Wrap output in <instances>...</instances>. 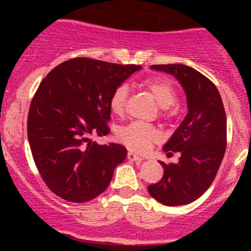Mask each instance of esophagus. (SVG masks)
<instances>
[{
    "mask_svg": "<svg viewBox=\"0 0 251 251\" xmlns=\"http://www.w3.org/2000/svg\"><path fill=\"white\" fill-rule=\"evenodd\" d=\"M127 159H128V160H131V161H142V160H143V158H142V156L136 155V154L132 153V151H128Z\"/></svg>",
    "mask_w": 251,
    "mask_h": 251,
    "instance_id": "esophagus-1",
    "label": "esophagus"
}]
</instances>
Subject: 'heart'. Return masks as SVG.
Segmentation results:
<instances>
[{"mask_svg":"<svg viewBox=\"0 0 251 251\" xmlns=\"http://www.w3.org/2000/svg\"><path fill=\"white\" fill-rule=\"evenodd\" d=\"M142 86L146 88L154 100H156L159 105L164 110H169L171 105L176 102V90L174 85L166 78L161 77H151L147 78L142 82ZM128 88L126 85H120L114 90L111 93L109 105L110 109L116 115H123L126 108L127 102ZM119 141L123 142L125 146H127L131 151H146L148 149L149 144L153 141L159 138V132L155 127L151 125H146L142 123H131L127 126L121 128L119 131Z\"/></svg>","mask_w":251,"mask_h":251,"instance_id":"obj_1","label":"heart"}]
</instances>
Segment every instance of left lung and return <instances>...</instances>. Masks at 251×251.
<instances>
[{
  "mask_svg": "<svg viewBox=\"0 0 251 251\" xmlns=\"http://www.w3.org/2000/svg\"><path fill=\"white\" fill-rule=\"evenodd\" d=\"M151 69L177 78L186 93L188 114L164 151H179L178 163L166 165L159 182L148 192L166 206H178L197 201L214 181L226 151L227 120L216 86L203 74L183 64L151 65Z\"/></svg>",
  "mask_w": 251,
  "mask_h": 251,
  "instance_id": "obj_1",
  "label": "left lung"
}]
</instances>
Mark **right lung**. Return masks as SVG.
I'll return each mask as SVG.
<instances>
[{
	"mask_svg": "<svg viewBox=\"0 0 251 251\" xmlns=\"http://www.w3.org/2000/svg\"><path fill=\"white\" fill-rule=\"evenodd\" d=\"M141 65L74 58L48 73L27 116V138L36 168L48 188L64 201L85 203L109 186L127 156L118 143L100 146L91 135L110 132V96Z\"/></svg>",
	"mask_w": 251,
	"mask_h": 251,
	"instance_id": "right-lung-1",
	"label": "right lung"
}]
</instances>
